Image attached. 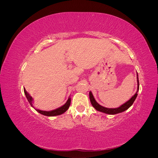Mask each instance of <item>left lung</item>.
<instances>
[{"label":"left lung","instance_id":"left-lung-1","mask_svg":"<svg viewBox=\"0 0 158 158\" xmlns=\"http://www.w3.org/2000/svg\"><path fill=\"white\" fill-rule=\"evenodd\" d=\"M137 84H138V88H137V91L136 94L133 95V96L127 101L126 103H125L124 104H123L122 106H121L120 107H118L117 108H107L103 107L95 101V99L94 97V95L92 93V92H89V99L91 103H92V106L97 110L98 111L102 112L106 114H115L119 113H122L123 111H126L129 107H130L133 104L134 102L135 101V99L138 95V92L139 90V80H138V73H137Z\"/></svg>","mask_w":158,"mask_h":158}]
</instances>
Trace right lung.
Here are the masks:
<instances>
[{
    "mask_svg": "<svg viewBox=\"0 0 158 158\" xmlns=\"http://www.w3.org/2000/svg\"><path fill=\"white\" fill-rule=\"evenodd\" d=\"M23 91H24V94L26 95V98L27 99V101L29 102L30 104L31 105V106L32 107L34 108V107L33 106V98L31 96V95L28 94L25 88H23ZM70 102H71V99L70 98H69L67 102H66L63 106H61L59 108H57L56 109H54V110H52V111H42V110H40V109H35L36 111L40 113V114H44V115H45V116H48V117H53V116H56V115H60V114L64 113V112H66V111H67L68 109L69 108V106L70 105Z\"/></svg>",
    "mask_w": 158,
    "mask_h": 158,
    "instance_id": "1",
    "label": "right lung"
}]
</instances>
